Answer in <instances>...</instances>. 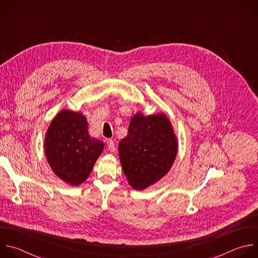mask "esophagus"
<instances>
[{
	"label": "esophagus",
	"instance_id": "obj_1",
	"mask_svg": "<svg viewBox=\"0 0 258 258\" xmlns=\"http://www.w3.org/2000/svg\"><path fill=\"white\" fill-rule=\"evenodd\" d=\"M107 145H108V150L110 152H114L115 151V144H114V142L112 140H108Z\"/></svg>",
	"mask_w": 258,
	"mask_h": 258
}]
</instances>
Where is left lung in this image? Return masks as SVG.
Segmentation results:
<instances>
[{
  "label": "left lung",
  "mask_w": 258,
  "mask_h": 258,
  "mask_svg": "<svg viewBox=\"0 0 258 258\" xmlns=\"http://www.w3.org/2000/svg\"><path fill=\"white\" fill-rule=\"evenodd\" d=\"M176 153L177 140L163 112H137L131 118L127 136L118 145L123 173L136 190H144L162 178L170 170Z\"/></svg>",
  "instance_id": "left-lung-1"
}]
</instances>
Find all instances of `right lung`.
I'll return each mask as SVG.
<instances>
[{"label":"right lung","instance_id":"add662e5","mask_svg":"<svg viewBox=\"0 0 258 258\" xmlns=\"http://www.w3.org/2000/svg\"><path fill=\"white\" fill-rule=\"evenodd\" d=\"M44 148L53 172L68 185L77 187L90 175L104 143L90 137L83 113L64 109L51 121Z\"/></svg>","mask_w":258,"mask_h":258}]
</instances>
